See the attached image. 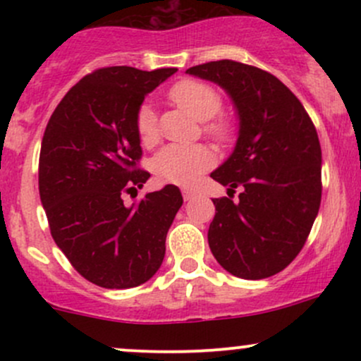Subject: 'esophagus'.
I'll return each mask as SVG.
<instances>
[{
	"label": "esophagus",
	"mask_w": 361,
	"mask_h": 361,
	"mask_svg": "<svg viewBox=\"0 0 361 361\" xmlns=\"http://www.w3.org/2000/svg\"><path fill=\"white\" fill-rule=\"evenodd\" d=\"M195 197H197V192H195V190H192V188H185L183 190L185 200H192V198H195Z\"/></svg>",
	"instance_id": "34e87169"
}]
</instances>
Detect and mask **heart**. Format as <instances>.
Here are the masks:
<instances>
[{
    "label": "heart",
    "mask_w": 361,
    "mask_h": 361,
    "mask_svg": "<svg viewBox=\"0 0 361 361\" xmlns=\"http://www.w3.org/2000/svg\"><path fill=\"white\" fill-rule=\"evenodd\" d=\"M168 100L192 117L202 120L204 134L219 144H229L235 135V123L229 115L221 114L222 94L215 86L202 80L185 78L168 90ZM135 134L144 147H152L159 140V128L154 110L140 105L135 114ZM215 163V154L207 144L193 146H168L152 157L151 168L159 180L166 183L188 186L198 176L209 171Z\"/></svg>",
    "instance_id": "b5f03b06"
}]
</instances>
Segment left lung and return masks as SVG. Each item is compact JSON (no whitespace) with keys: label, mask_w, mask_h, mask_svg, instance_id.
Listing matches in <instances>:
<instances>
[{"label":"left lung","mask_w":361,"mask_h":361,"mask_svg":"<svg viewBox=\"0 0 361 361\" xmlns=\"http://www.w3.org/2000/svg\"><path fill=\"white\" fill-rule=\"evenodd\" d=\"M186 73L217 82L239 114L229 159L212 173L239 202L214 198L209 246L219 264L246 280L287 268L307 241L321 205V144L299 98L279 78L238 61H212Z\"/></svg>","instance_id":"left-lung-1"}]
</instances>
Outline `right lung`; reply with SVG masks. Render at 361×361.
<instances>
[{"label": "right lung", "instance_id": "right-lung-1", "mask_svg": "<svg viewBox=\"0 0 361 361\" xmlns=\"http://www.w3.org/2000/svg\"><path fill=\"white\" fill-rule=\"evenodd\" d=\"M175 73L97 69L66 93L45 127L39 192L51 234L74 270L98 287H137L163 263L168 229L183 204L180 188L166 185L132 207L123 205V193L137 195L151 176L139 168L135 114Z\"/></svg>", "mask_w": 361, "mask_h": 361}]
</instances>
